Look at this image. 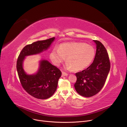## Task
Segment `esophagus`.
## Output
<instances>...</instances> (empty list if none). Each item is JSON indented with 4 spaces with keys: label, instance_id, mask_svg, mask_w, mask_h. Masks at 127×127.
<instances>
[{
    "label": "esophagus",
    "instance_id": "esophagus-1",
    "mask_svg": "<svg viewBox=\"0 0 127 127\" xmlns=\"http://www.w3.org/2000/svg\"><path fill=\"white\" fill-rule=\"evenodd\" d=\"M68 74H67V73H66L65 72H62V77H64V76H68Z\"/></svg>",
    "mask_w": 127,
    "mask_h": 127
}]
</instances>
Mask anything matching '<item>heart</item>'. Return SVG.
<instances>
[{
  "mask_svg": "<svg viewBox=\"0 0 127 127\" xmlns=\"http://www.w3.org/2000/svg\"><path fill=\"white\" fill-rule=\"evenodd\" d=\"M95 50L90 45L81 43H63L58 49L53 48L50 53V59L56 66H60L63 61H67L65 68L76 71L86 68L91 63L95 57Z\"/></svg>",
  "mask_w": 127,
  "mask_h": 127,
  "instance_id": "obj_1",
  "label": "heart"
}]
</instances>
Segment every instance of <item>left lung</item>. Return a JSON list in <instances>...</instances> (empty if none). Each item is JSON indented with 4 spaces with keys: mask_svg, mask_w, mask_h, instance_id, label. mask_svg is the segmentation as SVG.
Returning <instances> with one entry per match:
<instances>
[{
    "mask_svg": "<svg viewBox=\"0 0 127 127\" xmlns=\"http://www.w3.org/2000/svg\"><path fill=\"white\" fill-rule=\"evenodd\" d=\"M96 45L94 61L86 69L76 74L74 86L78 94L85 97L94 96L101 90L110 69L108 53L103 44L93 40Z\"/></svg>",
    "mask_w": 127,
    "mask_h": 127,
    "instance_id": "1",
    "label": "left lung"
}]
</instances>
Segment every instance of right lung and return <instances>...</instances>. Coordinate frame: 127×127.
Here are the masks:
<instances>
[{"label":"right lung","instance_id":"right-lung-1","mask_svg":"<svg viewBox=\"0 0 127 127\" xmlns=\"http://www.w3.org/2000/svg\"><path fill=\"white\" fill-rule=\"evenodd\" d=\"M55 39V37H52L27 45L18 57L16 68L22 86L29 94L37 99H48L53 95L62 72L47 60L41 59L37 71L29 75L24 69V61L26 57L38 55L48 50Z\"/></svg>","mask_w":127,"mask_h":127}]
</instances>
